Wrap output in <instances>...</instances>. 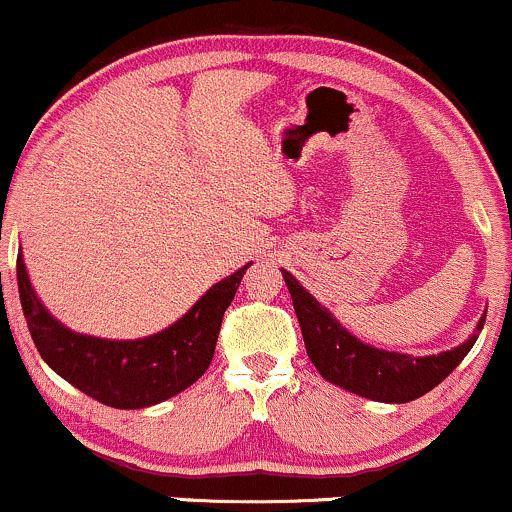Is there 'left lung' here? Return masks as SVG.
Here are the masks:
<instances>
[{
    "label": "left lung",
    "instance_id": "8db88e82",
    "mask_svg": "<svg viewBox=\"0 0 512 512\" xmlns=\"http://www.w3.org/2000/svg\"><path fill=\"white\" fill-rule=\"evenodd\" d=\"M282 277L289 286L291 301H294L308 359L320 376L340 389L381 403H408L435 389L474 347L486 320L484 313L469 340L454 350L440 352V355L413 357L401 355V352L376 350L367 342L357 340L347 328H342L333 313L320 306L296 282L294 274L282 269Z\"/></svg>",
    "mask_w": 512,
    "mask_h": 512
}]
</instances>
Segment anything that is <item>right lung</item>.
I'll return each mask as SVG.
<instances>
[{"instance_id": "add662e5", "label": "right lung", "mask_w": 512, "mask_h": 512, "mask_svg": "<svg viewBox=\"0 0 512 512\" xmlns=\"http://www.w3.org/2000/svg\"><path fill=\"white\" fill-rule=\"evenodd\" d=\"M250 265L213 284L170 328L140 340H104L65 328L38 301L21 252L16 279L28 333L43 362L94 401L136 411L177 396L209 369L223 313Z\"/></svg>"}]
</instances>
